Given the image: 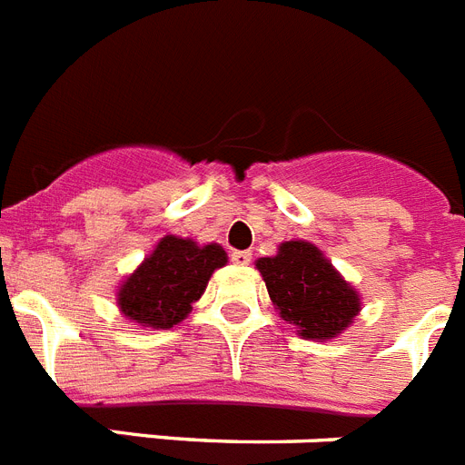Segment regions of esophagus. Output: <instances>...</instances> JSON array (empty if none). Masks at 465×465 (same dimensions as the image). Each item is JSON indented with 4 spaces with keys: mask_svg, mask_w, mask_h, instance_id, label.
<instances>
[{
    "mask_svg": "<svg viewBox=\"0 0 465 465\" xmlns=\"http://www.w3.org/2000/svg\"><path fill=\"white\" fill-rule=\"evenodd\" d=\"M252 255L248 251H233L232 252V262L236 264V267H245V264H251Z\"/></svg>",
    "mask_w": 465,
    "mask_h": 465,
    "instance_id": "esophagus-1",
    "label": "esophagus"
}]
</instances>
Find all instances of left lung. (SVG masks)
<instances>
[{
    "label": "left lung",
    "instance_id": "1",
    "mask_svg": "<svg viewBox=\"0 0 465 465\" xmlns=\"http://www.w3.org/2000/svg\"><path fill=\"white\" fill-rule=\"evenodd\" d=\"M272 305L305 341H333L361 312L357 288L310 241H283L276 255L255 260Z\"/></svg>",
    "mask_w": 465,
    "mask_h": 465
}]
</instances>
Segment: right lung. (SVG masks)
<instances>
[{"label": "right lung", "instance_id": "1", "mask_svg": "<svg viewBox=\"0 0 465 465\" xmlns=\"http://www.w3.org/2000/svg\"><path fill=\"white\" fill-rule=\"evenodd\" d=\"M226 260L220 243L201 245L167 233L120 281L115 292L120 314L142 329H173L189 317L191 305L201 300L214 269L224 267Z\"/></svg>", "mask_w": 465, "mask_h": 465}]
</instances>
